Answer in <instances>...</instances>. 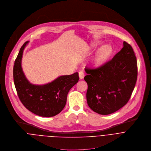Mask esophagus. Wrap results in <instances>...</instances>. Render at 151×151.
I'll list each match as a JSON object with an SVG mask.
<instances>
[{
    "label": "esophagus",
    "instance_id": "esophagus-1",
    "mask_svg": "<svg viewBox=\"0 0 151 151\" xmlns=\"http://www.w3.org/2000/svg\"><path fill=\"white\" fill-rule=\"evenodd\" d=\"M84 77V73L83 71H80L79 72V77L80 79H83Z\"/></svg>",
    "mask_w": 151,
    "mask_h": 151
}]
</instances>
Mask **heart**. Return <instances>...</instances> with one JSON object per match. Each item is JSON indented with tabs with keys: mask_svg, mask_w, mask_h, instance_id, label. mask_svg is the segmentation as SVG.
<instances>
[{
	"mask_svg": "<svg viewBox=\"0 0 151 151\" xmlns=\"http://www.w3.org/2000/svg\"><path fill=\"white\" fill-rule=\"evenodd\" d=\"M98 43H94L93 45V47L98 45ZM111 52V48L109 46L106 45L99 49L96 56L93 59L92 61V64L95 66H98L102 64L105 60L109 56Z\"/></svg>",
	"mask_w": 151,
	"mask_h": 151,
	"instance_id": "heart-1",
	"label": "heart"
}]
</instances>
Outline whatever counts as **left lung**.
I'll use <instances>...</instances> for the list:
<instances>
[{
  "mask_svg": "<svg viewBox=\"0 0 151 151\" xmlns=\"http://www.w3.org/2000/svg\"><path fill=\"white\" fill-rule=\"evenodd\" d=\"M84 77L88 88L86 93L88 106L101 115L115 112L129 101L137 77V60L128 43L110 61L92 68L86 67Z\"/></svg>",
  "mask_w": 151,
  "mask_h": 151,
  "instance_id": "left-lung-1",
  "label": "left lung"
}]
</instances>
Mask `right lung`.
I'll return each mask as SVG.
<instances>
[{
    "instance_id": "1",
    "label": "right lung",
    "mask_w": 151,
    "mask_h": 151,
    "mask_svg": "<svg viewBox=\"0 0 151 151\" xmlns=\"http://www.w3.org/2000/svg\"><path fill=\"white\" fill-rule=\"evenodd\" d=\"M28 42L21 47L14 65V81L18 96L23 105L35 114L44 117L55 116L65 107L69 90L79 80L78 73L60 76L44 85L31 84L21 67L23 51Z\"/></svg>"
}]
</instances>
